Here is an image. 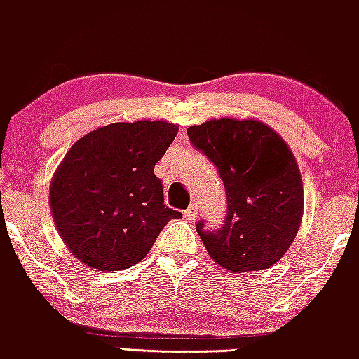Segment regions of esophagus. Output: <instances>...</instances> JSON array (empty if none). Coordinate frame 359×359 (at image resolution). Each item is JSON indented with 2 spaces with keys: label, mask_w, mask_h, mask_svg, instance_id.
I'll return each mask as SVG.
<instances>
[{
  "label": "esophagus",
  "mask_w": 359,
  "mask_h": 359,
  "mask_svg": "<svg viewBox=\"0 0 359 359\" xmlns=\"http://www.w3.org/2000/svg\"><path fill=\"white\" fill-rule=\"evenodd\" d=\"M196 215H198V207H196L195 203H191L190 207H188L187 210H184V219H187V220H195Z\"/></svg>",
  "instance_id": "34e87169"
}]
</instances>
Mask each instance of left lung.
Here are the masks:
<instances>
[{"instance_id": "left-lung-1", "label": "left lung", "mask_w": 359, "mask_h": 359, "mask_svg": "<svg viewBox=\"0 0 359 359\" xmlns=\"http://www.w3.org/2000/svg\"><path fill=\"white\" fill-rule=\"evenodd\" d=\"M191 144L215 164L227 213L220 227L196 224L215 263L232 273L276 264L299 232L304 184L285 140L257 120H208L188 128Z\"/></svg>"}]
</instances>
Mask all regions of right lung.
Segmentation results:
<instances>
[{
    "mask_svg": "<svg viewBox=\"0 0 359 359\" xmlns=\"http://www.w3.org/2000/svg\"><path fill=\"white\" fill-rule=\"evenodd\" d=\"M178 134L164 120L111 123L69 149L50 184V208L69 251L96 271L130 268L181 212L154 175Z\"/></svg>",
    "mask_w": 359,
    "mask_h": 359,
    "instance_id": "add662e5",
    "label": "right lung"
}]
</instances>
